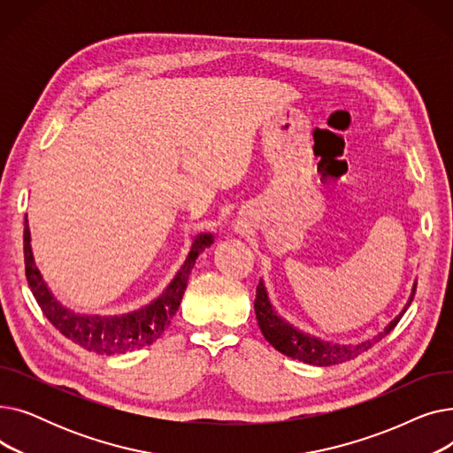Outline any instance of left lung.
Returning a JSON list of instances; mask_svg holds the SVG:
<instances>
[{"instance_id":"left-lung-1","label":"left lung","mask_w":453,"mask_h":453,"mask_svg":"<svg viewBox=\"0 0 453 453\" xmlns=\"http://www.w3.org/2000/svg\"><path fill=\"white\" fill-rule=\"evenodd\" d=\"M413 296H415V288L411 292L408 306L411 304ZM253 304H255V314H257L260 332H263L265 338L268 340V343L272 347H275L282 354L290 356V358H294V360H301L304 364L319 365V367L336 365V364L354 360L356 356L369 350L376 342L386 338L389 332L396 326V323L400 321L403 312H406V308H403V311L384 328V332H380V334L374 336L372 340H367V342L358 343V345H336V343L321 342V340H316V338L308 336V334H303V332H299L297 328H294L287 321H282L273 312L263 280L258 282Z\"/></svg>"}]
</instances>
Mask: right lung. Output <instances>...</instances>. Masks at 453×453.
Returning <instances> with one entry per match:
<instances>
[{
    "mask_svg": "<svg viewBox=\"0 0 453 453\" xmlns=\"http://www.w3.org/2000/svg\"><path fill=\"white\" fill-rule=\"evenodd\" d=\"M211 242V234L198 236L193 248L188 251L185 265L171 282V287L152 304L141 308L137 312L113 318L79 316L65 311L62 304L57 303L51 292L47 290L38 268L35 266L27 214L26 227H23V258H26V277L29 282V288L38 306L42 308L43 316L50 319L67 340L75 342L86 350L97 354H125L152 345L163 334L165 328L171 325V319L174 318L181 297L185 294L188 273L195 268L198 255L205 248H209Z\"/></svg>",
    "mask_w": 453,
    "mask_h": 453,
    "instance_id": "obj_1",
    "label": "right lung"
}]
</instances>
